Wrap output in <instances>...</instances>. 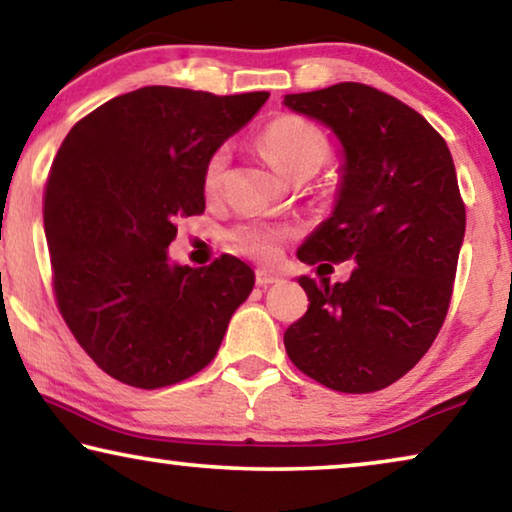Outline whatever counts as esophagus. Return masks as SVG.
Segmentation results:
<instances>
[{"label":"esophagus","mask_w":512,"mask_h":512,"mask_svg":"<svg viewBox=\"0 0 512 512\" xmlns=\"http://www.w3.org/2000/svg\"><path fill=\"white\" fill-rule=\"evenodd\" d=\"M277 282H282V277L275 275V272L263 270V268L256 270V284L258 286H270V284H277Z\"/></svg>","instance_id":"1"}]
</instances>
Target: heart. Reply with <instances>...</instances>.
I'll return each mask as SVG.
<instances>
[{
	"mask_svg": "<svg viewBox=\"0 0 512 512\" xmlns=\"http://www.w3.org/2000/svg\"><path fill=\"white\" fill-rule=\"evenodd\" d=\"M258 144L272 165L286 177H298L303 172H317V167L328 156V142L312 123L296 116H282L265 125V130L258 137ZM228 167V149L221 146L207 158L205 170H202V188L207 195L221 191L223 177ZM291 230L279 223L270 221H247L235 226L228 233L230 244L242 254H247L256 261H275L282 251L286 237Z\"/></svg>",
	"mask_w": 512,
	"mask_h": 512,
	"instance_id": "1",
	"label": "heart"
}]
</instances>
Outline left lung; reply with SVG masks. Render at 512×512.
Segmentation results:
<instances>
[{
  "label": "left lung",
  "instance_id": "left-lung-1",
  "mask_svg": "<svg viewBox=\"0 0 512 512\" xmlns=\"http://www.w3.org/2000/svg\"><path fill=\"white\" fill-rule=\"evenodd\" d=\"M284 107L342 146L333 212L298 258L356 263L347 282L298 277L310 307L286 328V354L328 389L370 394L429 352L450 307L466 230L452 153L424 116L363 83L284 95Z\"/></svg>",
  "mask_w": 512,
  "mask_h": 512
}]
</instances>
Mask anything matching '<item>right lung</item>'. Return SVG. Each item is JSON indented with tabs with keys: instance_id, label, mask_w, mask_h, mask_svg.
Returning <instances> with one entry per match:
<instances>
[{
	"instance_id": "add662e5",
	"label": "right lung",
	"mask_w": 512,
	"mask_h": 512,
	"mask_svg": "<svg viewBox=\"0 0 512 512\" xmlns=\"http://www.w3.org/2000/svg\"><path fill=\"white\" fill-rule=\"evenodd\" d=\"M268 97L146 86L90 111L60 144L44 200L55 298L118 382L160 389L200 373L254 289L240 258L188 268L167 247L179 219L205 212L207 158Z\"/></svg>"
}]
</instances>
